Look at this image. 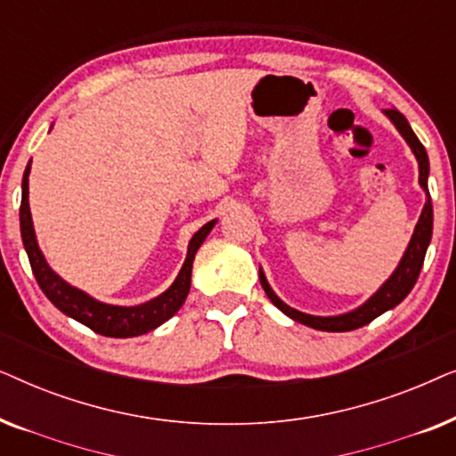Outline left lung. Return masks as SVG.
Returning <instances> with one entry per match:
<instances>
[{
  "mask_svg": "<svg viewBox=\"0 0 456 456\" xmlns=\"http://www.w3.org/2000/svg\"><path fill=\"white\" fill-rule=\"evenodd\" d=\"M386 116L395 122L398 133L404 136V141L409 142V147L413 149L417 161H419V184L426 191L428 201L423 205V211L419 216V222H417L413 239H411L407 251H404L401 264H398L396 272L392 273L382 289H379L376 295H373L365 305H361L359 309L351 311V314L336 315V317H317V315H307L301 314V311L289 307V305L280 301V298L273 295V290L267 284L264 272L259 270V282L264 286L265 295L270 297V301L276 305V307L286 314L292 320L303 323V326H309L314 330H323V332H348V330H357L361 326H367V323L376 320L378 315H382L384 311L396 307L398 303L403 301L404 297L409 295L411 289H413L417 278H419L423 259H426V251L429 240H432V226H434V209H432V199H429L428 191V174H429V159L426 153V147L421 145L419 139H417L413 130H411L407 118H404L401 111L396 110H386Z\"/></svg>",
  "mask_w": 456,
  "mask_h": 456,
  "instance_id": "obj_1",
  "label": "left lung"
}]
</instances>
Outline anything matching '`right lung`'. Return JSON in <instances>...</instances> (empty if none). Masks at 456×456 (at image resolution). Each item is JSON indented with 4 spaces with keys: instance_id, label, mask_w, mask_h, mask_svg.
<instances>
[{
    "instance_id": "obj_1",
    "label": "right lung",
    "mask_w": 456,
    "mask_h": 456,
    "mask_svg": "<svg viewBox=\"0 0 456 456\" xmlns=\"http://www.w3.org/2000/svg\"><path fill=\"white\" fill-rule=\"evenodd\" d=\"M28 172H30V161L24 170L22 178V203H20V232L22 242L27 248L30 267L39 282L41 290L45 292V297L58 307L61 314L74 317V320L85 323L86 328H91L93 332L110 336V338H130V336H141L149 332V330L158 328L166 320L176 314L183 307L186 295L191 290V272H192V259H195L197 248L201 247V242L208 239V234L214 228L216 220L205 224L201 230H197L189 242V253H186L184 265L180 270L178 278L174 280V284L167 289L164 295L151 298L149 303L136 305V307H116V305H105L99 303L89 295H85L83 290L74 289V286L66 284L52 267L47 265V261L43 259L35 239V228H33V217H30L28 208Z\"/></svg>"
}]
</instances>
